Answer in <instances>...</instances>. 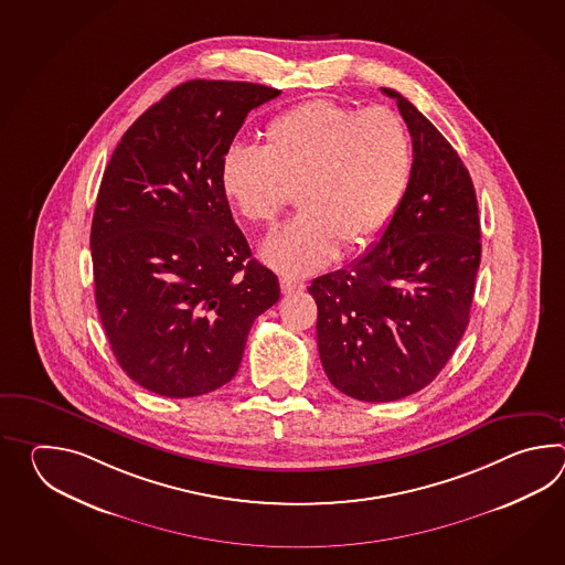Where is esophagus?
<instances>
[{"mask_svg":"<svg viewBox=\"0 0 565 565\" xmlns=\"http://www.w3.org/2000/svg\"><path fill=\"white\" fill-rule=\"evenodd\" d=\"M280 288H282L285 295H292V292L305 290V285L300 280H295V278L282 277L280 278Z\"/></svg>","mask_w":565,"mask_h":565,"instance_id":"obj_1","label":"esophagus"}]
</instances>
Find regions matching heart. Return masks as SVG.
<instances>
[{"mask_svg": "<svg viewBox=\"0 0 565 565\" xmlns=\"http://www.w3.org/2000/svg\"><path fill=\"white\" fill-rule=\"evenodd\" d=\"M412 147L390 108H358L315 98L270 120L260 149L230 145L220 190L246 222L275 224L290 192L302 212L263 246L266 265L305 277L372 244L408 190Z\"/></svg>", "mask_w": 565, "mask_h": 565, "instance_id": "obj_1", "label": "heart"}]
</instances>
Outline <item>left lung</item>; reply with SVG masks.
I'll return each instance as SVG.
<instances>
[{"label": "left lung", "mask_w": 565, "mask_h": 565, "mask_svg": "<svg viewBox=\"0 0 565 565\" xmlns=\"http://www.w3.org/2000/svg\"><path fill=\"white\" fill-rule=\"evenodd\" d=\"M382 93L408 125V190L365 256L309 287L324 373L361 402L412 396L443 372L469 324L480 265L469 169L408 98Z\"/></svg>", "instance_id": "8db88e82"}]
</instances>
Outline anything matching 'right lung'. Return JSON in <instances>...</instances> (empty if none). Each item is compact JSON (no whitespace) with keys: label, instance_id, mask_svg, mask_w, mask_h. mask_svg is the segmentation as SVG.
Instances as JSON below:
<instances>
[{"label":"right lung","instance_id":"add662e5","mask_svg":"<svg viewBox=\"0 0 565 565\" xmlns=\"http://www.w3.org/2000/svg\"><path fill=\"white\" fill-rule=\"evenodd\" d=\"M277 88L190 81L120 137L90 228L96 309L122 372L166 397L228 384L254 319L280 299L220 190V161Z\"/></svg>","mask_w":565,"mask_h":565}]
</instances>
